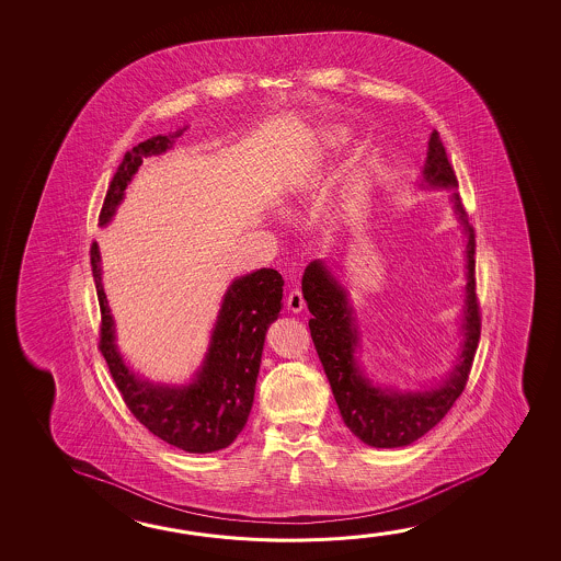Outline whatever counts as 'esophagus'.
I'll use <instances>...</instances> for the list:
<instances>
[{
  "label": "esophagus",
  "instance_id": "1",
  "mask_svg": "<svg viewBox=\"0 0 561 561\" xmlns=\"http://www.w3.org/2000/svg\"><path fill=\"white\" fill-rule=\"evenodd\" d=\"M285 307L289 309L291 312H301L305 309V299L304 294H301V289H291L289 295L285 297Z\"/></svg>",
  "mask_w": 561,
  "mask_h": 561
}]
</instances>
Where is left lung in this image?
<instances>
[{
    "label": "left lung",
    "mask_w": 561,
    "mask_h": 561,
    "mask_svg": "<svg viewBox=\"0 0 561 561\" xmlns=\"http://www.w3.org/2000/svg\"><path fill=\"white\" fill-rule=\"evenodd\" d=\"M423 185L426 187H458V178L451 168L440 135L434 130L428 140V152L424 160ZM454 209L463 225L468 244V285L463 307V344L458 364L440 386L428 391L399 393L391 389L371 386L368 377L362 376L356 364L358 327L348 304L346 289L334 279L321 260L305 267V301L311 311L309 321L312 342L321 358L324 374L329 377L332 396L339 404L342 421L359 440L374 448H401L419 440L426 432L440 423L451 404L461 396L468 383L473 356L481 336V312L476 294V232L468 222V213L458 193H451Z\"/></svg>",
    "instance_id": "obj_1"
}]
</instances>
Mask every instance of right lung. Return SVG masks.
<instances>
[{"instance_id":"obj_1","label":"right lung","mask_w":561,"mask_h":561,"mask_svg":"<svg viewBox=\"0 0 561 561\" xmlns=\"http://www.w3.org/2000/svg\"><path fill=\"white\" fill-rule=\"evenodd\" d=\"M184 130L148 138L125 154L103 202L102 227L117 211L142 158L162 154ZM90 260L102 311L100 350L133 416L160 440L190 454H207L230 446L249 421L267 327L282 311V276L272 267H262L234 279L222 299L211 344L197 376L190 386L168 387L140 379L125 366L115 344V322L103 291L98 242L92 244Z\"/></svg>"}]
</instances>
